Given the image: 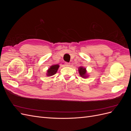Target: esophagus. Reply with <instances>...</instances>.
Listing matches in <instances>:
<instances>
[{"instance_id":"obj_1","label":"esophagus","mask_w":131,"mask_h":131,"mask_svg":"<svg viewBox=\"0 0 131 131\" xmlns=\"http://www.w3.org/2000/svg\"><path fill=\"white\" fill-rule=\"evenodd\" d=\"M64 65H65V66H66V67H69V66H70V63L66 62Z\"/></svg>"}]
</instances>
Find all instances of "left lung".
Listing matches in <instances>:
<instances>
[{"mask_svg":"<svg viewBox=\"0 0 131 131\" xmlns=\"http://www.w3.org/2000/svg\"><path fill=\"white\" fill-rule=\"evenodd\" d=\"M78 71L79 73V75H80L82 78H87L89 77V75H88V73H87L86 68H84V67L81 66L80 67H79Z\"/></svg>","mask_w":131,"mask_h":131,"instance_id":"left-lung-1","label":"left lung"}]
</instances>
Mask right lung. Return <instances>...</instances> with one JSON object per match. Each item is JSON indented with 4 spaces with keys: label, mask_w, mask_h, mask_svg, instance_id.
<instances>
[{
    "label": "right lung",
    "mask_w": 131,
    "mask_h": 131,
    "mask_svg": "<svg viewBox=\"0 0 131 131\" xmlns=\"http://www.w3.org/2000/svg\"><path fill=\"white\" fill-rule=\"evenodd\" d=\"M59 66L58 64H53L50 66V68L47 70L46 76L51 77L54 75L57 72V70L59 68Z\"/></svg>",
    "instance_id": "add662e5"
}]
</instances>
